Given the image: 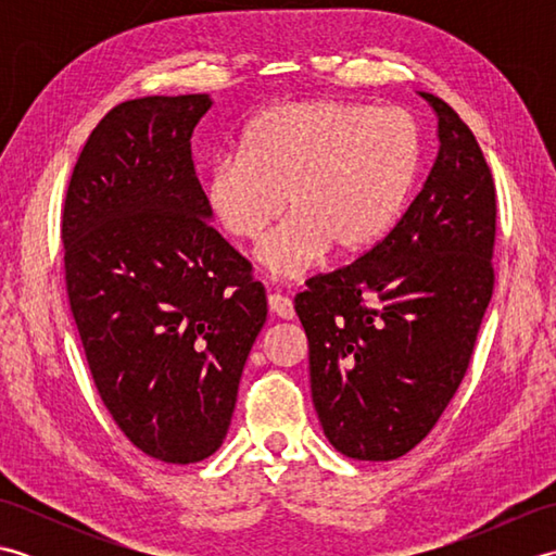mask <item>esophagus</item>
Instances as JSON below:
<instances>
[{"mask_svg":"<svg viewBox=\"0 0 556 556\" xmlns=\"http://www.w3.org/2000/svg\"><path fill=\"white\" fill-rule=\"evenodd\" d=\"M269 311L275 313L281 320H293L296 317V311H293V303L285 293H269Z\"/></svg>","mask_w":556,"mask_h":556,"instance_id":"34e87169","label":"esophagus"}]
</instances>
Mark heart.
Instances as JSON below:
<instances>
[{
  "mask_svg": "<svg viewBox=\"0 0 556 556\" xmlns=\"http://www.w3.org/2000/svg\"><path fill=\"white\" fill-rule=\"evenodd\" d=\"M420 167L418 128L404 112L344 100L271 108L245 126L239 155L215 160L203 200L217 227L257 241L269 277L299 279L334 248L368 251L394 227Z\"/></svg>",
  "mask_w": 556,
  "mask_h": 556,
  "instance_id": "heart-1",
  "label": "heart"
}]
</instances>
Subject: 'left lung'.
I'll return each mask as SVG.
<instances>
[{"mask_svg": "<svg viewBox=\"0 0 556 556\" xmlns=\"http://www.w3.org/2000/svg\"><path fill=\"white\" fill-rule=\"evenodd\" d=\"M440 150L396 227L293 301L325 437L358 460L410 452L464 380L492 299V174L476 136L430 92Z\"/></svg>", "mask_w": 556, "mask_h": 556, "instance_id": "8db88e82", "label": "left lung"}]
</instances>
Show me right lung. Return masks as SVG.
Segmentation results:
<instances>
[{
    "mask_svg": "<svg viewBox=\"0 0 556 556\" xmlns=\"http://www.w3.org/2000/svg\"><path fill=\"white\" fill-rule=\"evenodd\" d=\"M210 96L116 104L71 174V313L104 406L140 452L195 464L222 446L265 287L212 229L191 157Z\"/></svg>",
    "mask_w": 556,
    "mask_h": 556,
    "instance_id": "1",
    "label": "right lung"
}]
</instances>
